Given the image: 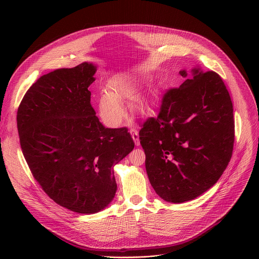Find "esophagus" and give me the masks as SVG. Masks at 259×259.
Listing matches in <instances>:
<instances>
[{"mask_svg":"<svg viewBox=\"0 0 259 259\" xmlns=\"http://www.w3.org/2000/svg\"><path fill=\"white\" fill-rule=\"evenodd\" d=\"M130 133H131V136H132V138H133V140H134L135 145H136V146H139L140 141H139V136H138L137 130H135V129H130Z\"/></svg>","mask_w":259,"mask_h":259,"instance_id":"esophagus-1","label":"esophagus"}]
</instances>
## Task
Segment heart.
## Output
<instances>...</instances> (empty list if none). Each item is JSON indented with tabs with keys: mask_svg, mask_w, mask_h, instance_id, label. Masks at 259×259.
Wrapping results in <instances>:
<instances>
[{
	"mask_svg": "<svg viewBox=\"0 0 259 259\" xmlns=\"http://www.w3.org/2000/svg\"><path fill=\"white\" fill-rule=\"evenodd\" d=\"M140 90L139 80L134 76L120 75L112 79L108 84V90L102 91L98 98L99 114L102 120L110 126L120 124L124 117V108L120 101L134 99ZM145 106L144 100L139 99L138 110H143Z\"/></svg>",
	"mask_w": 259,
	"mask_h": 259,
	"instance_id": "obj_1",
	"label": "heart"
}]
</instances>
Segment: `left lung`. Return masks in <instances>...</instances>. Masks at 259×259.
I'll list each match as a JSON object with an SVG mask.
<instances>
[{"instance_id": "8db88e82", "label": "left lung", "mask_w": 259, "mask_h": 259, "mask_svg": "<svg viewBox=\"0 0 259 259\" xmlns=\"http://www.w3.org/2000/svg\"><path fill=\"white\" fill-rule=\"evenodd\" d=\"M163 96L156 118L139 131L152 187L165 201L183 203L208 191L230 163L235 141L234 109L218 73L199 67Z\"/></svg>"}]
</instances>
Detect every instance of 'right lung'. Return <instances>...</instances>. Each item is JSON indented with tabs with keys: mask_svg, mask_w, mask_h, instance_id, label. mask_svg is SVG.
Wrapping results in <instances>:
<instances>
[{
	"mask_svg": "<svg viewBox=\"0 0 259 259\" xmlns=\"http://www.w3.org/2000/svg\"><path fill=\"white\" fill-rule=\"evenodd\" d=\"M96 66L83 62L42 76L17 110L25 161L43 191L58 205L93 214L113 201V167L133 149L126 127L105 128L92 107Z\"/></svg>",
	"mask_w": 259,
	"mask_h": 259,
	"instance_id": "right-lung-1",
	"label": "right lung"
}]
</instances>
